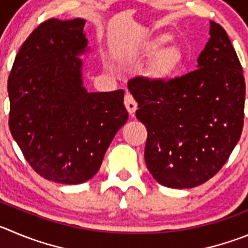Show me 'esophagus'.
I'll use <instances>...</instances> for the list:
<instances>
[{
    "label": "esophagus",
    "instance_id": "34e87169",
    "mask_svg": "<svg viewBox=\"0 0 248 248\" xmlns=\"http://www.w3.org/2000/svg\"><path fill=\"white\" fill-rule=\"evenodd\" d=\"M124 106H126L127 111H128V113L131 115V116H133L136 112V110H137V101L135 100V98L129 94V93H127L126 95H124Z\"/></svg>",
    "mask_w": 248,
    "mask_h": 248
}]
</instances>
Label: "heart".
<instances>
[{"label":"heart","mask_w":248,"mask_h":248,"mask_svg":"<svg viewBox=\"0 0 248 248\" xmlns=\"http://www.w3.org/2000/svg\"><path fill=\"white\" fill-rule=\"evenodd\" d=\"M169 40L168 34H159L149 39L140 48L142 56H152L145 68V76L155 82H168L181 71L186 60L184 46L177 41Z\"/></svg>","instance_id":"1"}]
</instances>
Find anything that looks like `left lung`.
Masks as SVG:
<instances>
[{"mask_svg": "<svg viewBox=\"0 0 248 248\" xmlns=\"http://www.w3.org/2000/svg\"><path fill=\"white\" fill-rule=\"evenodd\" d=\"M209 34L196 71L168 82L143 77L128 82L138 103L136 117L148 132V170L171 188H191L212 179L244 127L241 63L221 25L210 20Z\"/></svg>", "mask_w": 248, "mask_h": 248, "instance_id": "left-lung-1", "label": "left lung"}]
</instances>
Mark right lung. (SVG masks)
<instances>
[{
    "instance_id": "1",
    "label": "right lung",
    "mask_w": 248,
    "mask_h": 248,
    "mask_svg": "<svg viewBox=\"0 0 248 248\" xmlns=\"http://www.w3.org/2000/svg\"><path fill=\"white\" fill-rule=\"evenodd\" d=\"M85 20L41 23L20 47L8 77L9 129L29 165L57 184L77 185L100 169L128 119L122 89L88 93L82 60Z\"/></svg>"
}]
</instances>
